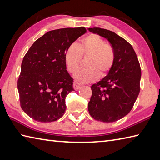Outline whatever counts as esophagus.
<instances>
[{"label":"esophagus","mask_w":160,"mask_h":160,"mask_svg":"<svg viewBox=\"0 0 160 160\" xmlns=\"http://www.w3.org/2000/svg\"><path fill=\"white\" fill-rule=\"evenodd\" d=\"M73 86V89L76 90V91H78L81 87H82V85H81V84H80L79 83H78L76 82H74Z\"/></svg>","instance_id":"34e87169"}]
</instances>
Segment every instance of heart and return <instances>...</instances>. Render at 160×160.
<instances>
[{"mask_svg":"<svg viewBox=\"0 0 160 160\" xmlns=\"http://www.w3.org/2000/svg\"><path fill=\"white\" fill-rule=\"evenodd\" d=\"M82 56H89L87 68L81 69L75 75V78L81 83H89L96 80L98 76H106L113 67L115 52L112 47L105 44L104 40L97 34H89L78 45L71 44L64 53V60L70 72L78 70Z\"/></svg>","mask_w":160,"mask_h":160,"instance_id":"obj_1","label":"heart"}]
</instances>
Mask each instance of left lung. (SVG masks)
<instances>
[{
	"label": "left lung",
	"mask_w": 160,
	"mask_h": 160,
	"mask_svg": "<svg viewBox=\"0 0 160 160\" xmlns=\"http://www.w3.org/2000/svg\"><path fill=\"white\" fill-rule=\"evenodd\" d=\"M88 30L108 40L115 52L107 76L91 87L88 110L95 120L113 122L127 115L136 101L140 90V65L132 47L123 38L100 28Z\"/></svg>",
	"instance_id": "8db88e82"
}]
</instances>
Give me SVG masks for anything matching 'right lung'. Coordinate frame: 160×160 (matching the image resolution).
I'll use <instances>...</instances> for the list:
<instances>
[{"mask_svg":"<svg viewBox=\"0 0 160 160\" xmlns=\"http://www.w3.org/2000/svg\"><path fill=\"white\" fill-rule=\"evenodd\" d=\"M86 32L84 28L48 32L36 40L24 56L18 80L20 107L34 120L51 122L62 117L66 96L74 90L64 53Z\"/></svg>","mask_w":160,"mask_h":160,"instance_id":"obj_1","label":"right lung"}]
</instances>
